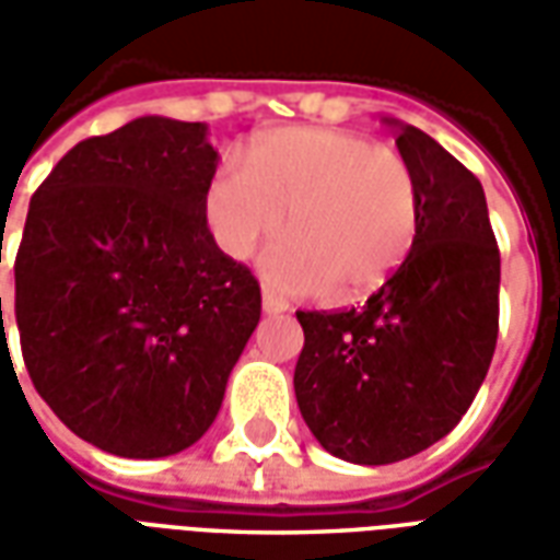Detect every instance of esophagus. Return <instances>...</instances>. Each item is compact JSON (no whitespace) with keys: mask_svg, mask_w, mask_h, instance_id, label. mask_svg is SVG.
Masks as SVG:
<instances>
[{"mask_svg":"<svg viewBox=\"0 0 560 560\" xmlns=\"http://www.w3.org/2000/svg\"><path fill=\"white\" fill-rule=\"evenodd\" d=\"M264 312L267 315H281V312H288V303L281 296H276L269 288H264Z\"/></svg>","mask_w":560,"mask_h":560,"instance_id":"1","label":"esophagus"}]
</instances>
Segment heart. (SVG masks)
Here are the masks:
<instances>
[{"label": "heart", "instance_id": "heart-1", "mask_svg": "<svg viewBox=\"0 0 560 560\" xmlns=\"http://www.w3.org/2000/svg\"><path fill=\"white\" fill-rule=\"evenodd\" d=\"M264 276L284 293L363 296L387 284L420 231V188L408 159L375 140L336 128H281L221 167L207 215L231 257L276 240Z\"/></svg>", "mask_w": 560, "mask_h": 560}]
</instances>
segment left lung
Instances as JSON below:
<instances>
[{"label": "left lung", "mask_w": 560, "mask_h": 560, "mask_svg": "<svg viewBox=\"0 0 560 560\" xmlns=\"http://www.w3.org/2000/svg\"><path fill=\"white\" fill-rule=\"evenodd\" d=\"M396 147L420 188L408 260L363 308L296 312V405L353 465L401 462L453 432L498 341L501 252L480 179L420 128L401 126Z\"/></svg>", "instance_id": "left-lung-1"}]
</instances>
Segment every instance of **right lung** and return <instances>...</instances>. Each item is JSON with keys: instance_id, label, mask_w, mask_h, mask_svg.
<instances>
[{"instance_id": "right-lung-1", "label": "right lung", "mask_w": 560, "mask_h": 560, "mask_svg": "<svg viewBox=\"0 0 560 560\" xmlns=\"http://www.w3.org/2000/svg\"><path fill=\"white\" fill-rule=\"evenodd\" d=\"M215 164L207 126L143 116L68 149L30 200L14 260L23 363L104 453L195 444L260 320L252 269L209 233Z\"/></svg>"}]
</instances>
